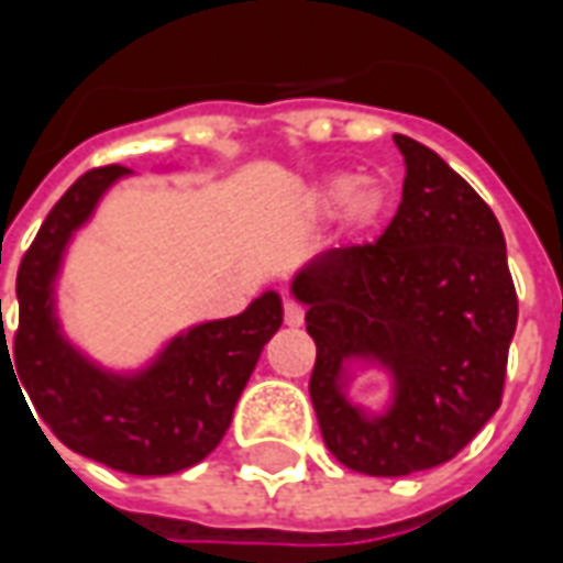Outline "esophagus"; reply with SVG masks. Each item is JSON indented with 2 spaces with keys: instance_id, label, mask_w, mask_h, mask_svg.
Here are the masks:
<instances>
[{
  "instance_id": "esophagus-1",
  "label": "esophagus",
  "mask_w": 563,
  "mask_h": 563,
  "mask_svg": "<svg viewBox=\"0 0 563 563\" xmlns=\"http://www.w3.org/2000/svg\"><path fill=\"white\" fill-rule=\"evenodd\" d=\"M285 322L288 325H303V307L297 300H285Z\"/></svg>"
}]
</instances>
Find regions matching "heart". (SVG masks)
<instances>
[{
  "label": "heart",
  "instance_id": "1",
  "mask_svg": "<svg viewBox=\"0 0 563 563\" xmlns=\"http://www.w3.org/2000/svg\"><path fill=\"white\" fill-rule=\"evenodd\" d=\"M325 203L332 209H347L357 228H369L385 212V190L378 185H363L357 175H338L325 187Z\"/></svg>",
  "mask_w": 563,
  "mask_h": 563
}]
</instances>
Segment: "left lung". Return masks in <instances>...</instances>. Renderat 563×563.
<instances>
[{"label":"left lung","mask_w":563,"mask_h":563,"mask_svg":"<svg viewBox=\"0 0 563 563\" xmlns=\"http://www.w3.org/2000/svg\"><path fill=\"white\" fill-rule=\"evenodd\" d=\"M407 178L376 244L335 247L294 275L316 341L310 398L325 448L366 476L451 461L501 407L517 291L495 212L429 146L395 134ZM351 365L393 378L382 411L346 395Z\"/></svg>","instance_id":"obj_1"}]
</instances>
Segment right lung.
<instances>
[{
    "instance_id": "right-lung-1",
    "label": "right lung",
    "mask_w": 563,
    "mask_h": 563,
    "mask_svg": "<svg viewBox=\"0 0 563 563\" xmlns=\"http://www.w3.org/2000/svg\"><path fill=\"white\" fill-rule=\"evenodd\" d=\"M128 175L121 165L93 168L53 206L18 269L14 347L9 354L2 335L0 351L14 357L18 391L65 448L131 476H168L222 442L256 360L282 329V297L266 291L244 313L190 325L141 369L119 373L87 357L62 332L55 285L68 244Z\"/></svg>"
}]
</instances>
